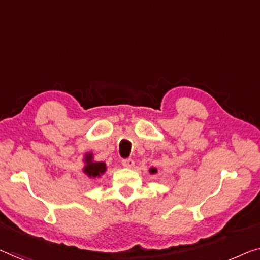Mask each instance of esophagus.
I'll use <instances>...</instances> for the list:
<instances>
[{"mask_svg": "<svg viewBox=\"0 0 260 260\" xmlns=\"http://www.w3.org/2000/svg\"><path fill=\"white\" fill-rule=\"evenodd\" d=\"M122 166L123 167H127V168H132V167L134 166V160L131 159V158L123 159L122 160Z\"/></svg>", "mask_w": 260, "mask_h": 260, "instance_id": "obj_1", "label": "esophagus"}]
</instances>
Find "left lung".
Segmentation results:
<instances>
[{
    "instance_id": "left-lung-1",
    "label": "left lung",
    "mask_w": 260,
    "mask_h": 260,
    "mask_svg": "<svg viewBox=\"0 0 260 260\" xmlns=\"http://www.w3.org/2000/svg\"><path fill=\"white\" fill-rule=\"evenodd\" d=\"M149 171H151V173H156V168H151Z\"/></svg>"
}]
</instances>
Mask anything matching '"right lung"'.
I'll list each match as a JSON object with an SVG mask.
<instances>
[{
  "mask_svg": "<svg viewBox=\"0 0 260 260\" xmlns=\"http://www.w3.org/2000/svg\"><path fill=\"white\" fill-rule=\"evenodd\" d=\"M92 159H93L92 153H89V154L86 155L85 161L87 162V165L85 166V168H83V172H85V173L90 178L101 177V174H104L106 171L105 162H94Z\"/></svg>",
  "mask_w": 260,
  "mask_h": 260,
  "instance_id": "right-lung-1",
  "label": "right lung"
}]
</instances>
